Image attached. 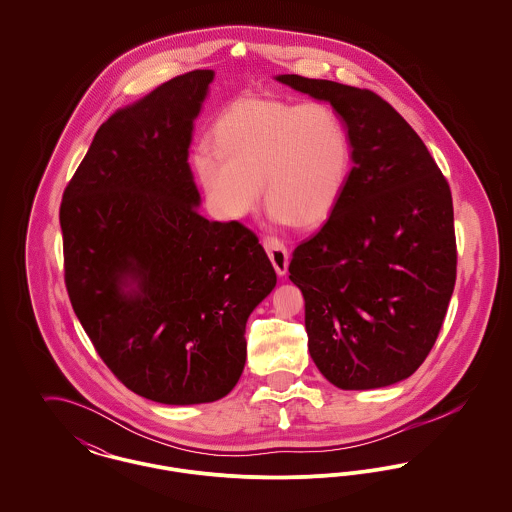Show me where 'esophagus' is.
Instances as JSON below:
<instances>
[{
    "label": "esophagus",
    "instance_id": "34e87169",
    "mask_svg": "<svg viewBox=\"0 0 512 512\" xmlns=\"http://www.w3.org/2000/svg\"><path fill=\"white\" fill-rule=\"evenodd\" d=\"M263 244H265L268 259L276 270V274L284 276L288 272V265H290V255H288L286 245L282 244L278 238H265Z\"/></svg>",
    "mask_w": 512,
    "mask_h": 512
}]
</instances>
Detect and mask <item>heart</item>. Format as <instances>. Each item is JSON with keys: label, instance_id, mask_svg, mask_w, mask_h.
Masks as SVG:
<instances>
[{"label": "heart", "instance_id": "heart-1", "mask_svg": "<svg viewBox=\"0 0 512 512\" xmlns=\"http://www.w3.org/2000/svg\"><path fill=\"white\" fill-rule=\"evenodd\" d=\"M211 146L195 155V171L224 217L255 211L263 184L272 217L299 226L332 213L351 159L347 128L322 101L234 99L213 124Z\"/></svg>", "mask_w": 512, "mask_h": 512}]
</instances>
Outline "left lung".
I'll return each instance as SVG.
<instances>
[{
    "label": "left lung",
    "instance_id": "8db88e82",
    "mask_svg": "<svg viewBox=\"0 0 512 512\" xmlns=\"http://www.w3.org/2000/svg\"><path fill=\"white\" fill-rule=\"evenodd\" d=\"M276 80L336 109L353 159L330 219L290 263L309 353L336 388L391 386L424 363L453 295L449 184L411 124L374 92L299 74Z\"/></svg>",
    "mask_w": 512,
    "mask_h": 512
}]
</instances>
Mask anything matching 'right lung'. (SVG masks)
Returning <instances> with one entry per match:
<instances>
[{"instance_id":"1","label":"right lung","mask_w":512,"mask_h":512,"mask_svg":"<svg viewBox=\"0 0 512 512\" xmlns=\"http://www.w3.org/2000/svg\"><path fill=\"white\" fill-rule=\"evenodd\" d=\"M213 76L180 74L111 115L59 209L76 317L128 390L165 405L232 391L245 322L276 286L249 228L197 209L188 147Z\"/></svg>"}]
</instances>
